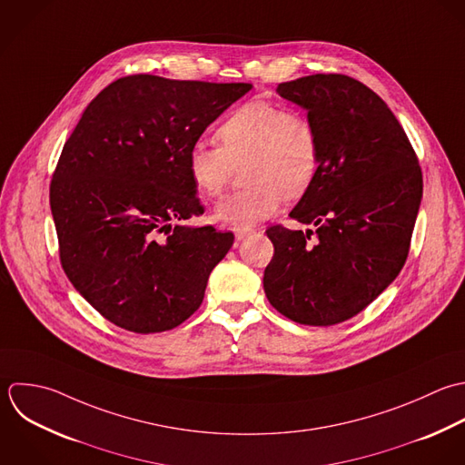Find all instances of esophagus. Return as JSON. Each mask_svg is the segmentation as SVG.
<instances>
[{"instance_id": "1", "label": "esophagus", "mask_w": 465, "mask_h": 465, "mask_svg": "<svg viewBox=\"0 0 465 465\" xmlns=\"http://www.w3.org/2000/svg\"><path fill=\"white\" fill-rule=\"evenodd\" d=\"M233 233H235V239H237V241H242V239H246L248 235H252L253 230H250V228H235Z\"/></svg>"}]
</instances>
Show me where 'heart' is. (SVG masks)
I'll return each instance as SVG.
<instances>
[{
  "mask_svg": "<svg viewBox=\"0 0 465 465\" xmlns=\"http://www.w3.org/2000/svg\"><path fill=\"white\" fill-rule=\"evenodd\" d=\"M219 146L197 143L188 152V173L201 195H219L233 166L242 163L248 184L217 203L213 217L228 226L250 228L282 204L299 199L321 168V137L302 112L253 99L233 110L215 132Z\"/></svg>",
  "mask_w": 465,
  "mask_h": 465,
  "instance_id": "1",
  "label": "heart"
}]
</instances>
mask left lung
I'll return each instance as SVG.
<instances>
[{"mask_svg":"<svg viewBox=\"0 0 465 465\" xmlns=\"http://www.w3.org/2000/svg\"><path fill=\"white\" fill-rule=\"evenodd\" d=\"M277 94L308 112L321 168L290 217L317 226L266 230L270 304L299 324L333 326L370 306L401 273L422 201L417 153L388 104L361 81L315 74Z\"/></svg>","mask_w":465,"mask_h":465,"instance_id":"1","label":"left lung"}]
</instances>
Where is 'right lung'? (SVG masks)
Returning a JSON list of instances; mask_svg holds the SVG:
<instances>
[{
    "instance_id": "1",
    "label": "right lung",
    "mask_w": 465,
    "mask_h": 465,
    "mask_svg": "<svg viewBox=\"0 0 465 465\" xmlns=\"http://www.w3.org/2000/svg\"><path fill=\"white\" fill-rule=\"evenodd\" d=\"M250 83L121 77L84 108L50 183L61 266L106 321L159 333L197 312L232 232L203 213L188 152Z\"/></svg>"
}]
</instances>
